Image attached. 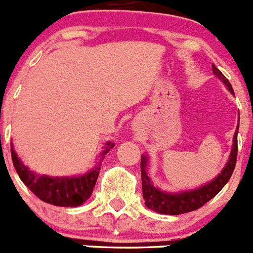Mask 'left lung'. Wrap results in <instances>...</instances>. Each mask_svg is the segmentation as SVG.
<instances>
[{"label":"left lung","instance_id":"left-lung-1","mask_svg":"<svg viewBox=\"0 0 253 253\" xmlns=\"http://www.w3.org/2000/svg\"><path fill=\"white\" fill-rule=\"evenodd\" d=\"M211 68H213L214 75L225 84L229 92L234 93L232 84L224 77V75L214 64L211 66ZM238 128H240V119H238V124H237L236 131H234L231 154H229V158H228L227 163L220 171V173L208 184H204L203 186L196 187V189L193 190H185V191H178V193H169V191H163L160 187L154 186L148 175V169H147L148 156L143 154L142 161H140V172H142L143 198H144V202H146L144 203L146 207L156 211V213L167 214V215H180V214L189 213V211L202 208L205 203L209 202L210 199H213L224 187L228 180L231 178L234 167H236L237 151H238V144H237Z\"/></svg>","mask_w":253,"mask_h":253}]
</instances>
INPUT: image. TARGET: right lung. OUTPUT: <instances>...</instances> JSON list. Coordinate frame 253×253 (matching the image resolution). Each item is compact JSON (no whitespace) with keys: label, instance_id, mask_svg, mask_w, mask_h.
Here are the masks:
<instances>
[{"label":"right lung","instance_id":"1","mask_svg":"<svg viewBox=\"0 0 253 253\" xmlns=\"http://www.w3.org/2000/svg\"><path fill=\"white\" fill-rule=\"evenodd\" d=\"M115 146L114 142H107L100 154L99 162H96L95 167L87 171L84 175L64 176V177H54V176L40 175L24 165L13 149L11 143V157H12L13 167L17 175L29 189L43 202L55 207L73 208L80 207L91 196L96 181L99 177L101 162L109 151Z\"/></svg>","mask_w":253,"mask_h":253}]
</instances>
